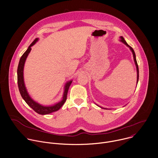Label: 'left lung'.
Segmentation results:
<instances>
[{"label":"left lung","mask_w":158,"mask_h":158,"mask_svg":"<svg viewBox=\"0 0 158 158\" xmlns=\"http://www.w3.org/2000/svg\"><path fill=\"white\" fill-rule=\"evenodd\" d=\"M120 39H121V40H121L122 42H123L124 44H126L127 47H129V49H131V51H132V52L133 57H134V60L135 64H136V69H137V84H138V80H139V68H138V63H137V60H136V54H135V52H134V51L133 49H132L130 46H129V45L127 44V43L126 42V40H124V37H122V36H121V37H120ZM101 108H102V107H101ZM102 109H106V108H102Z\"/></svg>","instance_id":"left-lung-1"}]
</instances>
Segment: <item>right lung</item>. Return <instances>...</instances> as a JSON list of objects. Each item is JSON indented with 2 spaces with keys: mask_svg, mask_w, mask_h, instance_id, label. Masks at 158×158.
<instances>
[{
  "mask_svg": "<svg viewBox=\"0 0 158 158\" xmlns=\"http://www.w3.org/2000/svg\"><path fill=\"white\" fill-rule=\"evenodd\" d=\"M39 40L38 38H36L32 44L29 46L27 51L23 54L20 59L18 67H17V84L18 87L19 89V92L20 93V95L23 99L26 101V102L37 113L42 115L48 114L50 113H52L53 112H56L64 104L67 99V93H68L69 88L72 83V81H70L67 82L64 87V91L63 94V97L62 101H60L59 102L53 105V106H42L35 101H34L29 95L26 87L25 86L24 81V64L26 62V60L29 54V52L31 51V47L34 45L36 42Z\"/></svg>",
  "mask_w": 158,
  "mask_h": 158,
  "instance_id": "1",
  "label": "right lung"
}]
</instances>
